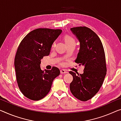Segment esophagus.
Returning <instances> with one entry per match:
<instances>
[{"instance_id": "esophagus-1", "label": "esophagus", "mask_w": 121, "mask_h": 121, "mask_svg": "<svg viewBox=\"0 0 121 121\" xmlns=\"http://www.w3.org/2000/svg\"><path fill=\"white\" fill-rule=\"evenodd\" d=\"M60 73L61 74H66L67 73V71H66V70L65 69H61L60 71Z\"/></svg>"}]
</instances>
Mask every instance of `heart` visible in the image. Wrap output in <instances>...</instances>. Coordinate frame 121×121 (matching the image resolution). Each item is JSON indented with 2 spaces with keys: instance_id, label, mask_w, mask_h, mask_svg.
<instances>
[{
  "instance_id": "obj_1",
  "label": "heart",
  "mask_w": 121,
  "mask_h": 121,
  "mask_svg": "<svg viewBox=\"0 0 121 121\" xmlns=\"http://www.w3.org/2000/svg\"><path fill=\"white\" fill-rule=\"evenodd\" d=\"M64 39L66 45L71 44V43H75L74 39L73 37L69 36H66L64 38ZM54 47V44L52 45V48H53Z\"/></svg>"
}]
</instances>
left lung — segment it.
<instances>
[{"mask_svg": "<svg viewBox=\"0 0 121 121\" xmlns=\"http://www.w3.org/2000/svg\"><path fill=\"white\" fill-rule=\"evenodd\" d=\"M80 43V48L75 62L84 66V73L77 75L69 73L73 79L70 90L75 98L82 101L91 99L98 92L106 74L105 56L103 46L98 35L86 26L71 28Z\"/></svg>", "mask_w": 121, "mask_h": 121, "instance_id": "8db88e82", "label": "left lung"}]
</instances>
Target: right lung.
<instances>
[{
  "label": "right lung",
  "instance_id": "add662e5",
  "mask_svg": "<svg viewBox=\"0 0 121 121\" xmlns=\"http://www.w3.org/2000/svg\"><path fill=\"white\" fill-rule=\"evenodd\" d=\"M60 29L39 28L27 34L19 44L14 59L16 79L22 93L39 100L49 93L53 82L60 75L58 68L41 69V59L49 55L52 44L62 32Z\"/></svg>",
  "mask_w": 121,
  "mask_h": 121
}]
</instances>
